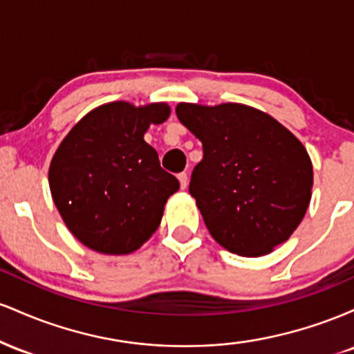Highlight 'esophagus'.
<instances>
[{
  "label": "esophagus",
  "instance_id": "1",
  "mask_svg": "<svg viewBox=\"0 0 354 354\" xmlns=\"http://www.w3.org/2000/svg\"><path fill=\"white\" fill-rule=\"evenodd\" d=\"M178 180H180V185H181V188L185 189L186 186H188V173H185V171L180 173V174H178Z\"/></svg>",
  "mask_w": 354,
  "mask_h": 354
}]
</instances>
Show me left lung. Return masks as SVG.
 <instances>
[{"instance_id":"1","label":"left lung","mask_w":354,"mask_h":354,"mask_svg":"<svg viewBox=\"0 0 354 354\" xmlns=\"http://www.w3.org/2000/svg\"><path fill=\"white\" fill-rule=\"evenodd\" d=\"M176 116L203 143L189 194L206 228L239 256H263L293 234L311 200L306 148L281 123L239 103H180Z\"/></svg>"}]
</instances>
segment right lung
<instances>
[{"label": "right lung", "mask_w": 354, "mask_h": 354, "mask_svg": "<svg viewBox=\"0 0 354 354\" xmlns=\"http://www.w3.org/2000/svg\"><path fill=\"white\" fill-rule=\"evenodd\" d=\"M166 103L113 101L73 126L50 165L53 201L68 230L103 254L136 251L160 226L180 181L145 141L149 124L168 120Z\"/></svg>", "instance_id": "add662e5"}]
</instances>
